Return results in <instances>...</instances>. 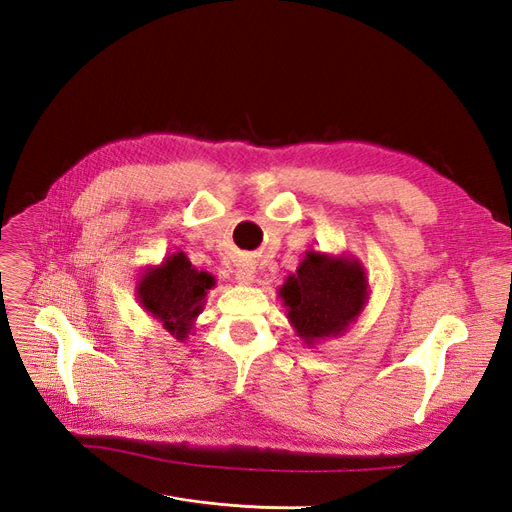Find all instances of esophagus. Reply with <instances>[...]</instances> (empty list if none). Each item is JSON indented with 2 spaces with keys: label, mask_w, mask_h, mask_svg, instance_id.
I'll use <instances>...</instances> for the list:
<instances>
[{
  "label": "esophagus",
  "mask_w": 512,
  "mask_h": 512,
  "mask_svg": "<svg viewBox=\"0 0 512 512\" xmlns=\"http://www.w3.org/2000/svg\"><path fill=\"white\" fill-rule=\"evenodd\" d=\"M235 280H237V284H241V286H250V284H254V280H256V271H254V265L247 258H243V260H239V267H237V271H235Z\"/></svg>",
  "instance_id": "esophagus-1"
}]
</instances>
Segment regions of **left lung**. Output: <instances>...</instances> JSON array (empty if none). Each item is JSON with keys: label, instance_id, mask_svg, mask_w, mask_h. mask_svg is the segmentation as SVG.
Masks as SVG:
<instances>
[{"label": "left lung", "instance_id": "left-lung-1", "mask_svg": "<svg viewBox=\"0 0 512 512\" xmlns=\"http://www.w3.org/2000/svg\"><path fill=\"white\" fill-rule=\"evenodd\" d=\"M363 262L348 254L305 252L297 275L280 288L290 327L307 348L342 337L359 320L369 301Z\"/></svg>", "mask_w": 512, "mask_h": 512}]
</instances>
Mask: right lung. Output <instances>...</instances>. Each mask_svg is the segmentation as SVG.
Wrapping results in <instances>:
<instances>
[{"instance_id": "add662e5", "label": "right lung", "mask_w": 512, "mask_h": 512, "mask_svg": "<svg viewBox=\"0 0 512 512\" xmlns=\"http://www.w3.org/2000/svg\"><path fill=\"white\" fill-rule=\"evenodd\" d=\"M215 288V277L198 271L185 252L168 254L160 265H149L136 280V301L162 324L177 342L192 335L196 318L205 309L207 294Z\"/></svg>"}]
</instances>
